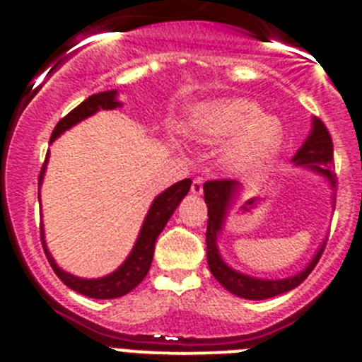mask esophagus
I'll return each instance as SVG.
<instances>
[{"label":"esophagus","instance_id":"34e87169","mask_svg":"<svg viewBox=\"0 0 362 362\" xmlns=\"http://www.w3.org/2000/svg\"><path fill=\"white\" fill-rule=\"evenodd\" d=\"M191 192L194 196H202L203 194V178H196L191 185Z\"/></svg>","mask_w":362,"mask_h":362}]
</instances>
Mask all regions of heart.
<instances>
[{
	"label": "heart",
	"mask_w": 362,
	"mask_h": 362,
	"mask_svg": "<svg viewBox=\"0 0 362 362\" xmlns=\"http://www.w3.org/2000/svg\"><path fill=\"white\" fill-rule=\"evenodd\" d=\"M184 131L204 145L228 141L222 166L231 173H250L264 168L280 152L284 126L245 98H221L194 105L184 120Z\"/></svg>",
	"instance_id": "heart-1"
}]
</instances>
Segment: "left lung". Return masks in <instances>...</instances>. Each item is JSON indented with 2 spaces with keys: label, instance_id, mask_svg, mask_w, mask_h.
Instances as JSON below:
<instances>
[{
  "label": "left lung",
  "instance_id": "1",
  "mask_svg": "<svg viewBox=\"0 0 362 362\" xmlns=\"http://www.w3.org/2000/svg\"><path fill=\"white\" fill-rule=\"evenodd\" d=\"M294 168H303L312 173L320 175L327 182L331 191H334L337 178L331 173L333 168V141H331L329 133L326 126L320 122L317 117H312V129L308 136L303 141L301 147L291 159ZM243 185L236 180H215L206 182L203 187L204 203L208 206V228H206V261L211 275L217 279L224 289L229 293L238 296L243 299H252V301H261V299L275 298V296L289 293L296 289L301 282H305L306 276L312 273L315 264L319 262L320 254H322L326 240L319 245L315 254L312 255L308 264L299 269L294 275L286 276V279H259V276L247 275V273L238 272L222 257L218 242L221 235L226 229L229 211L240 199ZM331 203L334 206V194H331Z\"/></svg>",
  "mask_w": 362,
  "mask_h": 362
}]
</instances>
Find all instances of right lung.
Masks as SVG:
<instances>
[{"mask_svg":"<svg viewBox=\"0 0 362 362\" xmlns=\"http://www.w3.org/2000/svg\"><path fill=\"white\" fill-rule=\"evenodd\" d=\"M122 107V101H119V90H103V93L93 94V96L87 98L86 101L78 105L76 108H73L64 119H61L57 122L56 129H54L52 136H50V144H52L56 138H59L64 131L71 129L73 126H76L82 120L89 119L94 113L100 110H115V108ZM47 163H49V154H47L45 164L42 168V173H40V187L43 184V177H45ZM192 180L191 178H185V180L177 182V184L170 185L168 189H164L160 194H158L152 202L151 208H148L147 215L144 218V224H141L140 233L136 236V242H134L133 249H131L127 257L124 259L122 264L117 269H113L112 273L105 276H98V279H83V276H76L73 273L64 272L59 264L56 262V259L50 254L49 247L45 242V229H43L42 222V243L43 250H45L47 259H49L50 266L56 272V275L63 280L64 286H68L69 289L76 291L78 294L87 296V298L94 299H113L120 298V296H126L127 293L134 289L136 286H140L141 280L147 276L148 269H151L152 257H154V249L156 242H158V236L164 229V226L168 224L170 217L173 215V211L177 210L178 204L182 203V199L187 196L189 189H191ZM38 202H42L38 191Z\"/></svg>","mask_w":362,"mask_h":362,"instance_id":"right-lung-1","label":"right lung"}]
</instances>
